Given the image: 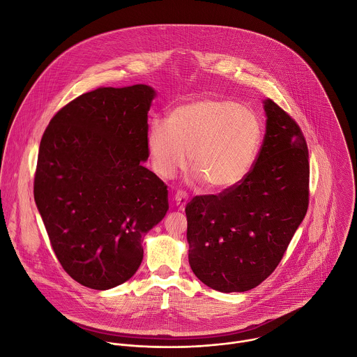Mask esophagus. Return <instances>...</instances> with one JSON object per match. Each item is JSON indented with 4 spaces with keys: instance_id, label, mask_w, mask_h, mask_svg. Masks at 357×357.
Returning a JSON list of instances; mask_svg holds the SVG:
<instances>
[{
    "instance_id": "esophagus-1",
    "label": "esophagus",
    "mask_w": 357,
    "mask_h": 357,
    "mask_svg": "<svg viewBox=\"0 0 357 357\" xmlns=\"http://www.w3.org/2000/svg\"><path fill=\"white\" fill-rule=\"evenodd\" d=\"M174 202H176L177 208H178L180 211H183V209L185 208L187 202H188V195H187V192H184V191H177V192L174 194Z\"/></svg>"
}]
</instances>
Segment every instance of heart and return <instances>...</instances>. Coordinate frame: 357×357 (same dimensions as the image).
Instances as JSON below:
<instances>
[{"instance_id": "1", "label": "heart", "mask_w": 357, "mask_h": 357, "mask_svg": "<svg viewBox=\"0 0 357 357\" xmlns=\"http://www.w3.org/2000/svg\"><path fill=\"white\" fill-rule=\"evenodd\" d=\"M261 142L257 116L236 101L205 98L173 109L167 124L153 121L148 151L163 178L190 167L204 185L223 190L236 185L252 169Z\"/></svg>"}]
</instances>
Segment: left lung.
Segmentation results:
<instances>
[{
	"label": "left lung",
	"mask_w": 357,
	"mask_h": 357,
	"mask_svg": "<svg viewBox=\"0 0 357 357\" xmlns=\"http://www.w3.org/2000/svg\"><path fill=\"white\" fill-rule=\"evenodd\" d=\"M266 134L249 173L185 206L194 274L220 292L263 282L281 261L309 206V152L299 124L264 101Z\"/></svg>",
	"instance_id": "obj_1"
}]
</instances>
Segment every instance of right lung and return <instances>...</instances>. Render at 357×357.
Here are the masks:
<instances>
[{"label": "right lung", "instance_id": "1", "mask_svg": "<svg viewBox=\"0 0 357 357\" xmlns=\"http://www.w3.org/2000/svg\"><path fill=\"white\" fill-rule=\"evenodd\" d=\"M153 97L144 84L98 89L61 108L43 134L34 201L61 266L87 288L131 278L144 234L169 209L167 185L142 166Z\"/></svg>", "mask_w": 357, "mask_h": 357}]
</instances>
